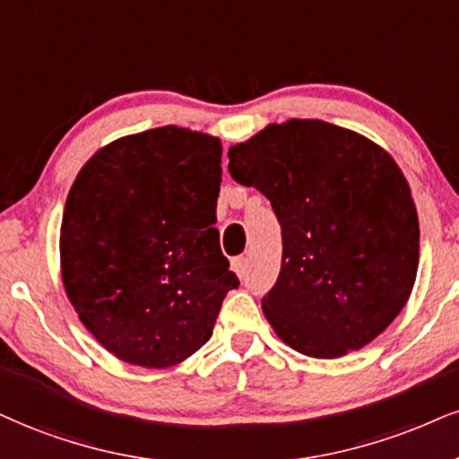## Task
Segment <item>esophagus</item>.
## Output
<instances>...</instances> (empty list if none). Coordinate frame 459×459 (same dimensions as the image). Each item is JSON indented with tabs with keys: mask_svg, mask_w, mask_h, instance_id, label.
<instances>
[{
	"mask_svg": "<svg viewBox=\"0 0 459 459\" xmlns=\"http://www.w3.org/2000/svg\"><path fill=\"white\" fill-rule=\"evenodd\" d=\"M247 264H248L247 257H234V259H231V270H234V273L238 276H245Z\"/></svg>",
	"mask_w": 459,
	"mask_h": 459,
	"instance_id": "obj_1",
	"label": "esophagus"
}]
</instances>
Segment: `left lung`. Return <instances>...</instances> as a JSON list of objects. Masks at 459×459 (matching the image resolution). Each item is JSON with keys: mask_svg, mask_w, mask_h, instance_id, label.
<instances>
[{"mask_svg": "<svg viewBox=\"0 0 459 459\" xmlns=\"http://www.w3.org/2000/svg\"><path fill=\"white\" fill-rule=\"evenodd\" d=\"M230 174L273 204L281 274L262 308L308 358L366 347L398 316L420 265V219L385 149L319 118L273 123L230 146Z\"/></svg>", "mask_w": 459, "mask_h": 459, "instance_id": "1", "label": "left lung"}]
</instances>
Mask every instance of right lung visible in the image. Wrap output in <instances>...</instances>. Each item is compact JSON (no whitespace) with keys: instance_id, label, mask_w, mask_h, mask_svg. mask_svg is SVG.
Here are the masks:
<instances>
[{"instance_id":"obj_1","label":"right lung","mask_w":459,"mask_h":459,"mask_svg":"<svg viewBox=\"0 0 459 459\" xmlns=\"http://www.w3.org/2000/svg\"><path fill=\"white\" fill-rule=\"evenodd\" d=\"M221 140L166 126L84 163L61 221V279L74 310L118 359L185 361L240 285L221 253Z\"/></svg>"}]
</instances>
